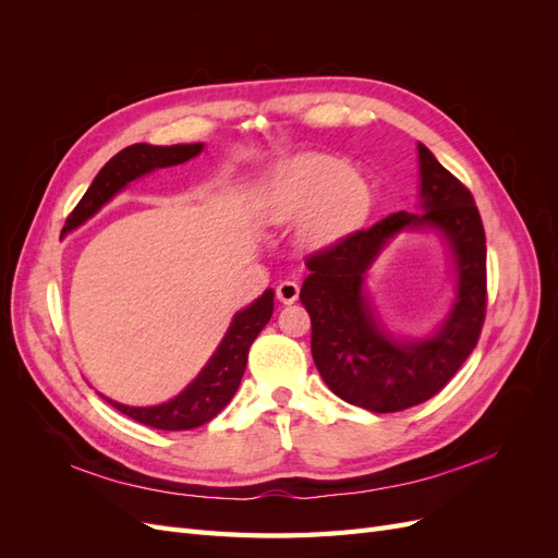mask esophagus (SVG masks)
I'll return each mask as SVG.
<instances>
[{
    "mask_svg": "<svg viewBox=\"0 0 558 558\" xmlns=\"http://www.w3.org/2000/svg\"><path fill=\"white\" fill-rule=\"evenodd\" d=\"M298 295H300V286L295 281H281L277 286V298L281 305H293Z\"/></svg>",
    "mask_w": 558,
    "mask_h": 558,
    "instance_id": "34e87169",
    "label": "esophagus"
}]
</instances>
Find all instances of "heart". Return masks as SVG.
Segmentation results:
<instances>
[{"mask_svg":"<svg viewBox=\"0 0 558 558\" xmlns=\"http://www.w3.org/2000/svg\"><path fill=\"white\" fill-rule=\"evenodd\" d=\"M375 193L349 162L305 154L279 162L260 185L258 207L267 223H295L305 248H330L356 234L373 214Z\"/></svg>","mask_w":558,"mask_h":558,"instance_id":"heart-1","label":"heart"}]
</instances>
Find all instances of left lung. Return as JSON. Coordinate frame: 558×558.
Masks as SVG:
<instances>
[{
	"instance_id": "8db88e82",
	"label": "left lung",
	"mask_w": 558,
	"mask_h": 558,
	"mask_svg": "<svg viewBox=\"0 0 558 558\" xmlns=\"http://www.w3.org/2000/svg\"><path fill=\"white\" fill-rule=\"evenodd\" d=\"M418 150V214L398 211L342 244L307 258L300 300L312 316V356L335 396L388 414L426 402L475 349L486 312V238L465 185L424 144ZM433 231L448 246L452 298L426 336L388 329L366 291L368 269L398 233Z\"/></svg>"
}]
</instances>
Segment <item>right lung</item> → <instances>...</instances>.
<instances>
[{
    "mask_svg": "<svg viewBox=\"0 0 558 558\" xmlns=\"http://www.w3.org/2000/svg\"><path fill=\"white\" fill-rule=\"evenodd\" d=\"M205 144H174V146H154V144H132L116 154L102 170L93 179L90 189L81 197L76 209L66 218L62 228L64 234L74 232L102 209L105 205L121 193L132 181H137L156 170L189 162L199 156ZM275 312V291L267 289L244 310L234 312L230 326L223 335L221 344L216 347L214 356L199 369V375L183 388L179 396L160 404L148 408H134V404L116 402L105 398L118 412L140 421L144 426L158 430H191L207 424L238 393L242 375L246 369L248 347L256 340L258 332L267 326Z\"/></svg>",
    "mask_w": 558,
    "mask_h": 558,
    "instance_id": "right-lung-1",
    "label": "right lung"
}]
</instances>
